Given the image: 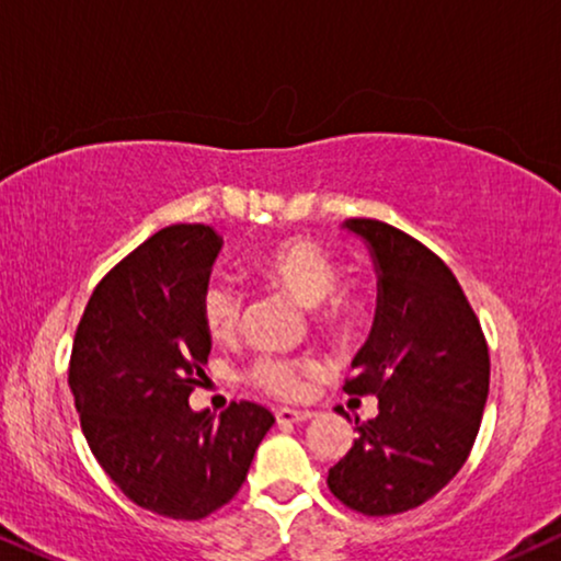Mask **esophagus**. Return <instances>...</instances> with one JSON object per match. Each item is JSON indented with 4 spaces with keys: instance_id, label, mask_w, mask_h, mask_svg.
I'll list each match as a JSON object with an SVG mask.
<instances>
[{
    "instance_id": "obj_1",
    "label": "esophagus",
    "mask_w": 561,
    "mask_h": 561,
    "mask_svg": "<svg viewBox=\"0 0 561 561\" xmlns=\"http://www.w3.org/2000/svg\"><path fill=\"white\" fill-rule=\"evenodd\" d=\"M310 416H313V411L276 409V422H279V424H300V422H308Z\"/></svg>"
}]
</instances>
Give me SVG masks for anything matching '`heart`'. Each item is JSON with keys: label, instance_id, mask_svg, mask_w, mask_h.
<instances>
[{"label": "heart", "instance_id": "1", "mask_svg": "<svg viewBox=\"0 0 561 561\" xmlns=\"http://www.w3.org/2000/svg\"><path fill=\"white\" fill-rule=\"evenodd\" d=\"M256 268L274 285L285 287L295 300L310 308V321L325 336L346 339L363 329L367 297L357 285L339 282V266L329 251L302 238L282 240L264 251ZM202 323L211 339L230 342L243 323V297L236 289L215 282L202 295ZM316 370L308 359L285 354H261L248 367L245 378L276 399H300L308 388V375Z\"/></svg>", "mask_w": 561, "mask_h": 561}]
</instances>
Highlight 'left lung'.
Segmentation results:
<instances>
[{
    "mask_svg": "<svg viewBox=\"0 0 561 561\" xmlns=\"http://www.w3.org/2000/svg\"><path fill=\"white\" fill-rule=\"evenodd\" d=\"M378 264V316L346 378L350 396H378L350 453L329 469L331 494L370 517L435 497L460 471L489 393V346L448 264L420 240L380 222L346 219Z\"/></svg>",
    "mask_w": 561,
    "mask_h": 561,
    "instance_id": "1",
    "label": "left lung"
}]
</instances>
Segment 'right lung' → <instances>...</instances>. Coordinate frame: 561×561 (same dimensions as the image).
I'll use <instances>...</instances> for the list:
<instances>
[{"label": "right lung", "instance_id": "1", "mask_svg": "<svg viewBox=\"0 0 561 561\" xmlns=\"http://www.w3.org/2000/svg\"><path fill=\"white\" fill-rule=\"evenodd\" d=\"M219 245L207 225L147 238L92 289L69 357L92 456L134 505L173 520L228 505L274 424L253 401L219 420L188 407L211 350L202 295Z\"/></svg>", "mask_w": 561, "mask_h": 561}]
</instances>
